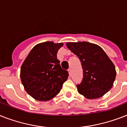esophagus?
I'll list each match as a JSON object with an SVG mask.
<instances>
[{
  "label": "esophagus",
  "instance_id": "esophagus-1",
  "mask_svg": "<svg viewBox=\"0 0 127 127\" xmlns=\"http://www.w3.org/2000/svg\"><path fill=\"white\" fill-rule=\"evenodd\" d=\"M68 73H69V75H70V76L72 75V72H71V69L69 68L68 70Z\"/></svg>",
  "mask_w": 127,
  "mask_h": 127
}]
</instances>
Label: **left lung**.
<instances>
[{"label":"left lung","mask_w":127,"mask_h":127,"mask_svg":"<svg viewBox=\"0 0 127 127\" xmlns=\"http://www.w3.org/2000/svg\"><path fill=\"white\" fill-rule=\"evenodd\" d=\"M83 68V79L76 85L78 93L89 99L98 98L111 89L116 76L114 63L100 46L87 42H68Z\"/></svg>","instance_id":"left-lung-1"}]
</instances>
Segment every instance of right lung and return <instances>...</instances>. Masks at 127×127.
<instances>
[{"label":"right lung","instance_id":"right-lung-1","mask_svg":"<svg viewBox=\"0 0 127 127\" xmlns=\"http://www.w3.org/2000/svg\"><path fill=\"white\" fill-rule=\"evenodd\" d=\"M63 43L46 42L36 45L21 68L20 78L29 95L37 100L47 101L59 93L68 72L63 70L57 53Z\"/></svg>","mask_w":127,"mask_h":127}]
</instances>
